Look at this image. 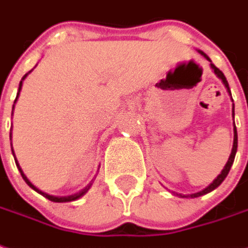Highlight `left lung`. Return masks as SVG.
I'll list each match as a JSON object with an SVG mask.
<instances>
[{
  "instance_id": "8db88e82",
  "label": "left lung",
  "mask_w": 248,
  "mask_h": 248,
  "mask_svg": "<svg viewBox=\"0 0 248 248\" xmlns=\"http://www.w3.org/2000/svg\"><path fill=\"white\" fill-rule=\"evenodd\" d=\"M200 53H202L204 58L208 60L209 65H211V68H212V71L215 72V75L217 76L219 79H220L221 82H223V84H224V87L227 88V93L231 95V90H230V87H228V82H227L226 76H224V74L221 72L219 68H216L214 64H212V62H211V59L204 53V52L199 51ZM231 99H232V96H231ZM235 106L232 105V118L235 117ZM236 150H238V133H236V126H235V121H233V143H232V150H231V154H230V157H228V161H227V164L224 165V168H223V170L220 172V174L217 176V177L215 178L214 181L211 183V184L207 186V188H204L202 190H200V192H196V193H192V195H181V193H176V192H173V195H176V196H180L183 197V199H188V197H190V199H195V197H199V196H202V195H207V193H209V192H212L214 189H216L219 185L224 181V178L227 177V174H228V172H230V169H231V166H232L233 164V160H235V154H236Z\"/></svg>"
}]
</instances>
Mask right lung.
<instances>
[{
	"mask_svg": "<svg viewBox=\"0 0 248 248\" xmlns=\"http://www.w3.org/2000/svg\"><path fill=\"white\" fill-rule=\"evenodd\" d=\"M32 71H29L28 74H25L24 75V78L21 79V82H20V86H18V93H17V96H16V100H15V105H16V102H17V99H18V95H20V91H21V88H22V82L25 80V78H27L29 74H31ZM15 105H13V108H15ZM10 141H12V129H10ZM12 145V143H10ZM12 153H13V155H15V150H13V148H12ZM16 157V155H15ZM16 160V165H17V168H18V170H20V173H21V176L22 178H24V181L27 183L31 188L33 190H36L37 193H40V195H43V196L46 197V199H48V200H51V202H75V200H78V199H80L82 196H84L86 193H87V190L91 188V185H93V181L90 183V184L84 188V189L82 190H79V192H76V193H74V195H70V196H53V195H49V193H46V192H43V190H40L37 186H34L31 181H29V178L24 174V172H22V169H21V166H20V164H18V161H17V158H15Z\"/></svg>",
	"mask_w": 248,
	"mask_h": 248,
	"instance_id": "add662e5",
	"label": "right lung"
}]
</instances>
